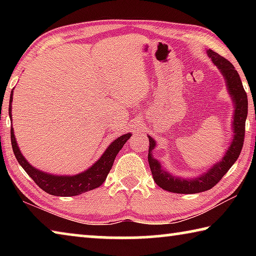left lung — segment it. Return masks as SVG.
<instances>
[{
    "mask_svg": "<svg viewBox=\"0 0 256 256\" xmlns=\"http://www.w3.org/2000/svg\"><path fill=\"white\" fill-rule=\"evenodd\" d=\"M209 58H211L214 66L222 73L224 80L227 82V89L229 96L234 102V118H232V141L229 146L224 157L220 162L214 164L209 170L203 172L202 175L196 178H182L178 176H172L162 167V164L154 157L152 150L156 146V141L150 136L149 138V154L148 162L154 180L159 188L172 193L180 194H193L204 192L214 188L218 182L222 178L224 175L230 170L237 158L240 157V151L244 144L245 136V122L248 118V94L240 81V74L235 70L232 64L228 60L214 50H206Z\"/></svg>",
    "mask_w": 256,
    "mask_h": 256,
    "instance_id": "left-lung-1",
    "label": "left lung"
}]
</instances>
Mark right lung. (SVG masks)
I'll return each instance as SVG.
<instances>
[{
    "instance_id": "add662e5",
    "label": "right lung",
    "mask_w": 256,
    "mask_h": 256,
    "mask_svg": "<svg viewBox=\"0 0 256 256\" xmlns=\"http://www.w3.org/2000/svg\"><path fill=\"white\" fill-rule=\"evenodd\" d=\"M12 96H14V92H11L10 104H8V115L11 116V120ZM131 133H126L114 140V142H112V144L105 150L102 157L86 170L73 176H58L47 174V172L37 170L27 162V159L21 154L18 144H16L14 128L11 126L12 149H14V156L20 166L42 190H45L50 196H74L99 188L105 182L108 172L114 164L116 154L120 152V150L123 148L125 142L131 138Z\"/></svg>"
}]
</instances>
